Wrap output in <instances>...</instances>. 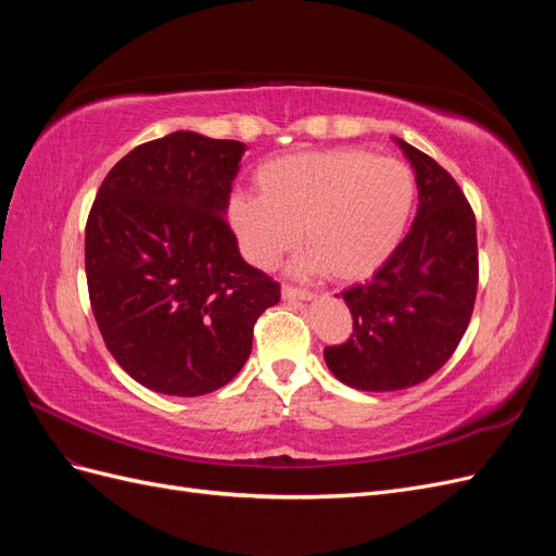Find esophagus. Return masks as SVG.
<instances>
[{"label": "esophagus", "mask_w": 556, "mask_h": 556, "mask_svg": "<svg viewBox=\"0 0 556 556\" xmlns=\"http://www.w3.org/2000/svg\"><path fill=\"white\" fill-rule=\"evenodd\" d=\"M282 299L288 301H311L313 294L308 290H296L292 285H282Z\"/></svg>", "instance_id": "obj_1"}]
</instances>
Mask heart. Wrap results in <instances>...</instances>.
Listing matches in <instances>:
<instances>
[{
  "instance_id": "heart-1",
  "label": "heart",
  "mask_w": 556,
  "mask_h": 556,
  "mask_svg": "<svg viewBox=\"0 0 556 556\" xmlns=\"http://www.w3.org/2000/svg\"><path fill=\"white\" fill-rule=\"evenodd\" d=\"M257 192L227 201V223L243 257L271 268L301 241L299 274L327 271L364 280L380 271L403 239L415 208L410 166L362 148L294 153L262 164Z\"/></svg>"
}]
</instances>
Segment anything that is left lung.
Here are the masks:
<instances>
[{"mask_svg": "<svg viewBox=\"0 0 556 556\" xmlns=\"http://www.w3.org/2000/svg\"><path fill=\"white\" fill-rule=\"evenodd\" d=\"M394 141L415 172L417 215L374 280L341 294L352 333L325 350L329 371L359 392L431 378L457 350L478 292L476 215L464 192L439 162Z\"/></svg>", "mask_w": 556, "mask_h": 556, "instance_id": "left-lung-1", "label": "left lung"}]
</instances>
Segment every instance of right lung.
I'll return each mask as SVG.
<instances>
[{
    "label": "right lung",
    "instance_id": "add662e5",
    "mask_svg": "<svg viewBox=\"0 0 556 556\" xmlns=\"http://www.w3.org/2000/svg\"><path fill=\"white\" fill-rule=\"evenodd\" d=\"M241 141L174 131L117 162L86 227L97 327L148 390L201 396L250 357L257 317L280 285L250 266L225 215Z\"/></svg>",
    "mask_w": 556,
    "mask_h": 556
}]
</instances>
